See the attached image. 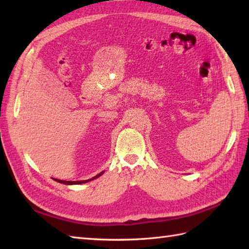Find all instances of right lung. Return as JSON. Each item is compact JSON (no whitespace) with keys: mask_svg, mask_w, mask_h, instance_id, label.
<instances>
[{"mask_svg":"<svg viewBox=\"0 0 249 249\" xmlns=\"http://www.w3.org/2000/svg\"><path fill=\"white\" fill-rule=\"evenodd\" d=\"M102 174H104V172H102V173L97 174L96 177H94V178H92L87 179V181H62V179H56V182L62 183V184H65V185H72V184H82V183H87V182L92 181V179H94V178H96L100 177V176H102Z\"/></svg>","mask_w":249,"mask_h":249,"instance_id":"obj_1","label":"right lung"}]
</instances>
